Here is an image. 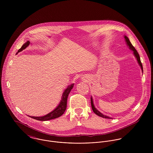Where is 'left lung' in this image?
<instances>
[{"label":"left lung","mask_w":153,"mask_h":153,"mask_svg":"<svg viewBox=\"0 0 153 153\" xmlns=\"http://www.w3.org/2000/svg\"><path fill=\"white\" fill-rule=\"evenodd\" d=\"M124 38H125V41H126V43L127 44V45L128 46L129 48L131 49V51H133V53H134V56H135V58H136V59H137V61H138V64L140 66V67H141V70H142V71H143V65H142V64H141V60H140V55H139L138 53L137 52V50L135 49V48L132 46V45L131 44L130 41V40H129V39H128V38L127 36L124 35ZM91 107H92V109L94 112L95 114H97V115H98V116H100V117H102V118H108V119H112L111 117H108V116H107V115H105L102 114L98 110H97V109L95 108V106H94V102H93V100H92V97H91Z\"/></svg>","instance_id":"left-lung-1"}]
</instances>
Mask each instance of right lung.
Returning a JSON list of instances; mask_svg holds the SVG:
<instances>
[{"instance_id": "right-lung-1", "label": "right lung", "mask_w": 153, "mask_h": 153, "mask_svg": "<svg viewBox=\"0 0 153 153\" xmlns=\"http://www.w3.org/2000/svg\"><path fill=\"white\" fill-rule=\"evenodd\" d=\"M29 44H30L29 41H27L26 43L23 44L22 45L21 48H20L18 50L16 54H18V52H21L23 49L26 48V47H27ZM74 84H72L71 85H69L68 87L66 88V89H65V90L64 91V92L62 94V96L61 97V100L60 101L59 104L58 105V107L55 109L53 110L52 112L46 114V115H44L43 117L29 116V117L35 119V120H39V121H48V120L55 119V118L61 117L64 113V112L65 111L66 109L68 97V95H69V92H71V89L74 87Z\"/></svg>"}]
</instances>
